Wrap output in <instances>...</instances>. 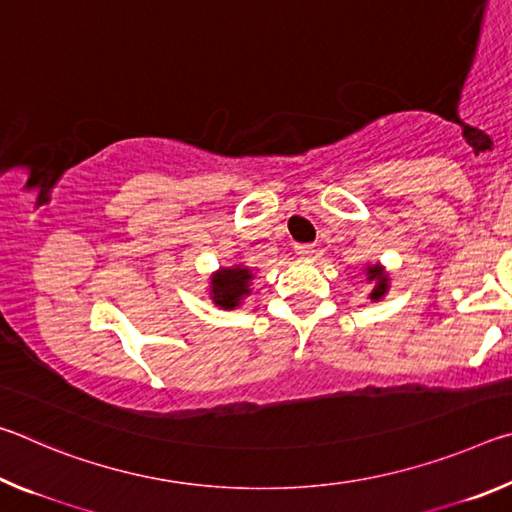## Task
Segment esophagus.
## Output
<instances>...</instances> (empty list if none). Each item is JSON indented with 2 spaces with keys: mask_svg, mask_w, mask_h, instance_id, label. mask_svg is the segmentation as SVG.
Returning a JSON list of instances; mask_svg holds the SVG:
<instances>
[{
  "mask_svg": "<svg viewBox=\"0 0 512 512\" xmlns=\"http://www.w3.org/2000/svg\"><path fill=\"white\" fill-rule=\"evenodd\" d=\"M296 253L302 257V259H311L316 255V246L314 244H298L296 246Z\"/></svg>",
  "mask_w": 512,
  "mask_h": 512,
  "instance_id": "1",
  "label": "esophagus"
}]
</instances>
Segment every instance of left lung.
Instances as JSON below:
<instances>
[{
	"instance_id": "8db88e82",
	"label": "left lung",
	"mask_w": 512,
	"mask_h": 512,
	"mask_svg": "<svg viewBox=\"0 0 512 512\" xmlns=\"http://www.w3.org/2000/svg\"><path fill=\"white\" fill-rule=\"evenodd\" d=\"M368 275H370L368 280H377V287L372 289L370 298H372V300H379V298L384 296V293H386V280H388V277L384 275V271H381L379 266H372V268H368Z\"/></svg>"
}]
</instances>
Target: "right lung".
<instances>
[{
    "label": "right lung",
    "mask_w": 512,
    "mask_h": 512,
    "mask_svg": "<svg viewBox=\"0 0 512 512\" xmlns=\"http://www.w3.org/2000/svg\"><path fill=\"white\" fill-rule=\"evenodd\" d=\"M250 271L244 266L235 268H221L219 273L212 277V300L223 309H232L239 305L241 296H246Z\"/></svg>",
    "instance_id": "right-lung-1"
}]
</instances>
